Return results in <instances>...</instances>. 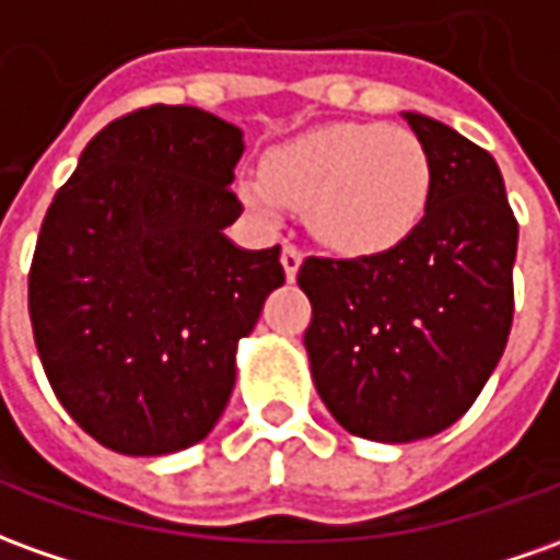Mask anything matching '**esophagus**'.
<instances>
[{"instance_id": "obj_1", "label": "esophagus", "mask_w": 560, "mask_h": 560, "mask_svg": "<svg viewBox=\"0 0 560 560\" xmlns=\"http://www.w3.org/2000/svg\"><path fill=\"white\" fill-rule=\"evenodd\" d=\"M280 261H283V271H287L289 280H295V273L302 268L304 253L299 246H292V243H283V253H280Z\"/></svg>"}]
</instances>
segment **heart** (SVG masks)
Here are the masks:
<instances>
[{
    "instance_id": "heart-1",
    "label": "heart",
    "mask_w": 560,
    "mask_h": 560,
    "mask_svg": "<svg viewBox=\"0 0 560 560\" xmlns=\"http://www.w3.org/2000/svg\"><path fill=\"white\" fill-rule=\"evenodd\" d=\"M243 200L277 222L289 207L335 253L377 256L411 237L430 207L433 164L415 130L341 121L273 149L265 173L241 179Z\"/></svg>"
}]
</instances>
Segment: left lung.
Returning <instances> with one entry per match:
<instances>
[{"label":"left lung","instance_id":"1","mask_svg":"<svg viewBox=\"0 0 560 560\" xmlns=\"http://www.w3.org/2000/svg\"><path fill=\"white\" fill-rule=\"evenodd\" d=\"M405 121L433 164L418 229L377 256L299 268L319 399L347 433L393 445L442 433L488 384L512 329L518 249L497 161L435 118Z\"/></svg>","mask_w":560,"mask_h":560}]
</instances>
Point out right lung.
Returning a JSON list of instances; mask_svg holds the SVG:
<instances>
[{
  "label": "right lung",
  "mask_w": 560,
  "mask_h": 560,
  "mask_svg": "<svg viewBox=\"0 0 560 560\" xmlns=\"http://www.w3.org/2000/svg\"><path fill=\"white\" fill-rule=\"evenodd\" d=\"M241 127L195 106L115 118L54 195L30 268L38 360L100 445L155 457L200 442L234 390V353L283 287L280 246L225 229Z\"/></svg>",
  "instance_id": "right-lung-1"
}]
</instances>
